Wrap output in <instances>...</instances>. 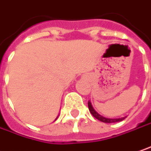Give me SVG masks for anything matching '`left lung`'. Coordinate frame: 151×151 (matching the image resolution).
Instances as JSON below:
<instances>
[{
  "label": "left lung",
  "mask_w": 151,
  "mask_h": 151,
  "mask_svg": "<svg viewBox=\"0 0 151 151\" xmlns=\"http://www.w3.org/2000/svg\"><path fill=\"white\" fill-rule=\"evenodd\" d=\"M88 107H89V110L91 112V114L93 115L94 117L96 118V119H97V120H99L100 121H102V122H104V123H114V122H119V121H121V120H123L126 117H123V118H119V119H109V118H105V117H103L102 115H100L98 113H96V110L93 109V107H92V105H91V102H88Z\"/></svg>",
  "instance_id": "1"
}]
</instances>
